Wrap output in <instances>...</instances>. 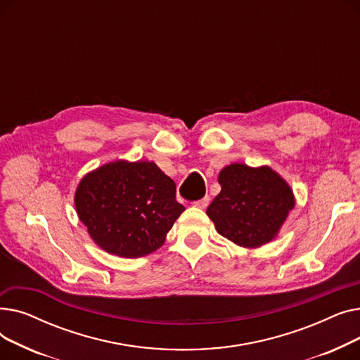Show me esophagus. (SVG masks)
Instances as JSON below:
<instances>
[{
	"mask_svg": "<svg viewBox=\"0 0 360 360\" xmlns=\"http://www.w3.org/2000/svg\"><path fill=\"white\" fill-rule=\"evenodd\" d=\"M209 202H210V197H209V195H205L204 198H201V200L195 201V202H194V205H195V207H198V209H205V207L209 205Z\"/></svg>",
	"mask_w": 360,
	"mask_h": 360,
	"instance_id": "1",
	"label": "esophagus"
}]
</instances>
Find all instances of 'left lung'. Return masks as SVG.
Instances as JSON below:
<instances>
[{
	"label": "left lung",
	"mask_w": 360,
	"mask_h": 360,
	"mask_svg": "<svg viewBox=\"0 0 360 360\" xmlns=\"http://www.w3.org/2000/svg\"><path fill=\"white\" fill-rule=\"evenodd\" d=\"M219 182L221 191L207 209L217 232L240 247L270 242L293 209L290 186L269 166H226Z\"/></svg>",
	"instance_id": "obj_1"
}]
</instances>
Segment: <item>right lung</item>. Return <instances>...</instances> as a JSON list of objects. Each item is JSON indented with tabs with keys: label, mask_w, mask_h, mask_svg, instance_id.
<instances>
[{
	"label": "right lung",
	"mask_w": 360,
	"mask_h": 360,
	"mask_svg": "<svg viewBox=\"0 0 360 360\" xmlns=\"http://www.w3.org/2000/svg\"><path fill=\"white\" fill-rule=\"evenodd\" d=\"M176 185L153 162L105 165L84 176L75 193L80 220L101 248L124 258L156 251L185 210Z\"/></svg>",
	"instance_id": "obj_1"
}]
</instances>
